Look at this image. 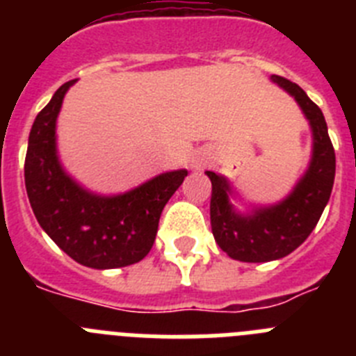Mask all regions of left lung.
I'll return each mask as SVG.
<instances>
[{
  "instance_id": "8db88e82",
  "label": "left lung",
  "mask_w": 356,
  "mask_h": 356,
  "mask_svg": "<svg viewBox=\"0 0 356 356\" xmlns=\"http://www.w3.org/2000/svg\"><path fill=\"white\" fill-rule=\"evenodd\" d=\"M273 81L298 102L314 134L312 162L294 193L280 205L259 209L253 216H238L228 203L229 187L222 176L207 171L212 181L210 225L216 242L225 253L241 262H269L301 246L312 234L330 200L335 180V149L319 106L300 85L278 74Z\"/></svg>"
}]
</instances>
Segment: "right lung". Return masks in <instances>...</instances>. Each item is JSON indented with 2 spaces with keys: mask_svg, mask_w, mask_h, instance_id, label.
I'll return each instance as SVG.
<instances>
[{
  "mask_svg": "<svg viewBox=\"0 0 356 356\" xmlns=\"http://www.w3.org/2000/svg\"><path fill=\"white\" fill-rule=\"evenodd\" d=\"M74 80L65 81L37 114L28 139L24 184L37 221L72 260L92 269L131 266L149 253L160 213L187 176L163 172L115 197L78 187L62 171L55 147V122Z\"/></svg>",
  "mask_w": 356,
  "mask_h": 356,
  "instance_id": "add662e5",
  "label": "right lung"
}]
</instances>
